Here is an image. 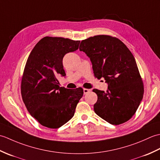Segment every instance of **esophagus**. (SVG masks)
I'll use <instances>...</instances> for the list:
<instances>
[{"label": "esophagus", "mask_w": 160, "mask_h": 160, "mask_svg": "<svg viewBox=\"0 0 160 160\" xmlns=\"http://www.w3.org/2000/svg\"><path fill=\"white\" fill-rule=\"evenodd\" d=\"M90 91H91V90H90V89H83V92H84V95L88 93H89Z\"/></svg>", "instance_id": "1"}]
</instances>
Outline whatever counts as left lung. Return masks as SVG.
I'll return each mask as SVG.
<instances>
[{
    "instance_id": "8db88e82",
    "label": "left lung",
    "mask_w": 160,
    "mask_h": 160,
    "mask_svg": "<svg viewBox=\"0 0 160 160\" xmlns=\"http://www.w3.org/2000/svg\"><path fill=\"white\" fill-rule=\"evenodd\" d=\"M79 49L90 58L95 76L104 78L108 84L106 91L93 90L98 96L95 113L113 125L130 120L144 94L136 61L130 50L121 40L106 35L82 40Z\"/></svg>"
}]
</instances>
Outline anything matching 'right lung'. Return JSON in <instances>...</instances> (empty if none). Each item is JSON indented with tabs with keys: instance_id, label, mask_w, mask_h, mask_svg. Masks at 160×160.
Masks as SVG:
<instances>
[{
	"instance_id": "obj_1",
	"label": "right lung",
	"mask_w": 160,
	"mask_h": 160,
	"mask_svg": "<svg viewBox=\"0 0 160 160\" xmlns=\"http://www.w3.org/2000/svg\"><path fill=\"white\" fill-rule=\"evenodd\" d=\"M80 40L45 37L30 53L21 82L22 100L32 116L44 127L58 128L73 118L83 96L82 88L60 87L58 77H65L62 59L76 51Z\"/></svg>"
}]
</instances>
